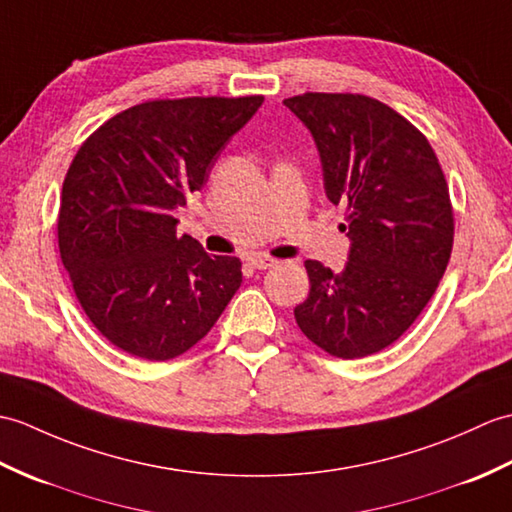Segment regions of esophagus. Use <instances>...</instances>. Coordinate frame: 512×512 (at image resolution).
<instances>
[{
  "instance_id": "esophagus-1",
  "label": "esophagus",
  "mask_w": 512,
  "mask_h": 512,
  "mask_svg": "<svg viewBox=\"0 0 512 512\" xmlns=\"http://www.w3.org/2000/svg\"><path fill=\"white\" fill-rule=\"evenodd\" d=\"M247 263L252 265L254 269L263 271V269L274 267V265L278 263V260H276V258H271V256H267V254H254V256H249V258H247Z\"/></svg>"
}]
</instances>
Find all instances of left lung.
<instances>
[{
  "label": "left lung",
  "instance_id": "8db88e82",
  "mask_svg": "<svg viewBox=\"0 0 512 512\" xmlns=\"http://www.w3.org/2000/svg\"><path fill=\"white\" fill-rule=\"evenodd\" d=\"M285 107L311 131L326 197L346 208L339 274L306 260L311 291L293 309L328 355L357 359L396 342L445 274L453 245L449 188L425 135L383 102L304 94Z\"/></svg>",
  "mask_w": 512,
  "mask_h": 512
}]
</instances>
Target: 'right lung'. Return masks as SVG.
Returning <instances> with one entry per match:
<instances>
[{
  "label": "right lung",
  "instance_id": "right-lung-1",
  "mask_svg": "<svg viewBox=\"0 0 512 512\" xmlns=\"http://www.w3.org/2000/svg\"><path fill=\"white\" fill-rule=\"evenodd\" d=\"M263 96L142 102L107 120L67 170L59 249L76 298L113 346L166 361L206 337L243 282L241 260L177 236L197 192Z\"/></svg>",
  "mask_w": 512,
  "mask_h": 512
}]
</instances>
